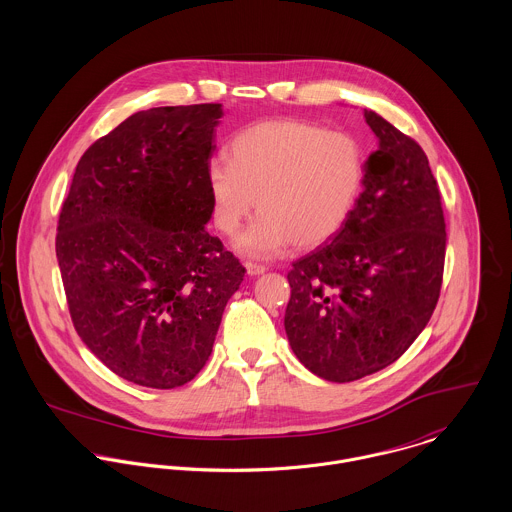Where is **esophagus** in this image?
<instances>
[{
  "instance_id": "esophagus-1",
  "label": "esophagus",
  "mask_w": 512,
  "mask_h": 512,
  "mask_svg": "<svg viewBox=\"0 0 512 512\" xmlns=\"http://www.w3.org/2000/svg\"><path fill=\"white\" fill-rule=\"evenodd\" d=\"M268 268L262 264H254V262H246V274L248 276H262Z\"/></svg>"
}]
</instances>
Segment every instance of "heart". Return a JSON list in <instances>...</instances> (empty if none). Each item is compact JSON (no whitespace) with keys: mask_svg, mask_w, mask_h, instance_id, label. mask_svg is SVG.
Wrapping results in <instances>:
<instances>
[{"mask_svg":"<svg viewBox=\"0 0 512 512\" xmlns=\"http://www.w3.org/2000/svg\"><path fill=\"white\" fill-rule=\"evenodd\" d=\"M363 183L357 142L303 120L248 126L228 146V161L207 167L213 222L232 236L254 205L262 211L234 240L248 258H272L331 240L353 213Z\"/></svg>","mask_w":512,"mask_h":512,"instance_id":"1","label":"heart"}]
</instances>
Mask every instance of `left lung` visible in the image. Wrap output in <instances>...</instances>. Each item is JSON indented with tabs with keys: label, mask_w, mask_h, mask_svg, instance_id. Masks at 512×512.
<instances>
[{
	"label": "left lung",
	"mask_w": 512,
	"mask_h": 512,
	"mask_svg": "<svg viewBox=\"0 0 512 512\" xmlns=\"http://www.w3.org/2000/svg\"><path fill=\"white\" fill-rule=\"evenodd\" d=\"M378 149L345 226L288 274L284 327L299 363L351 382L400 359L438 303L445 220L424 149L372 110Z\"/></svg>",
	"instance_id": "8db88e82"
}]
</instances>
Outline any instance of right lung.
Here are the masks:
<instances>
[{"mask_svg": "<svg viewBox=\"0 0 512 512\" xmlns=\"http://www.w3.org/2000/svg\"><path fill=\"white\" fill-rule=\"evenodd\" d=\"M220 104L132 114L80 157L57 226L74 329L118 376L175 388L211 357L244 266L207 232Z\"/></svg>", "mask_w": 512, "mask_h": 512, "instance_id": "right-lung-1", "label": "right lung"}]
</instances>
